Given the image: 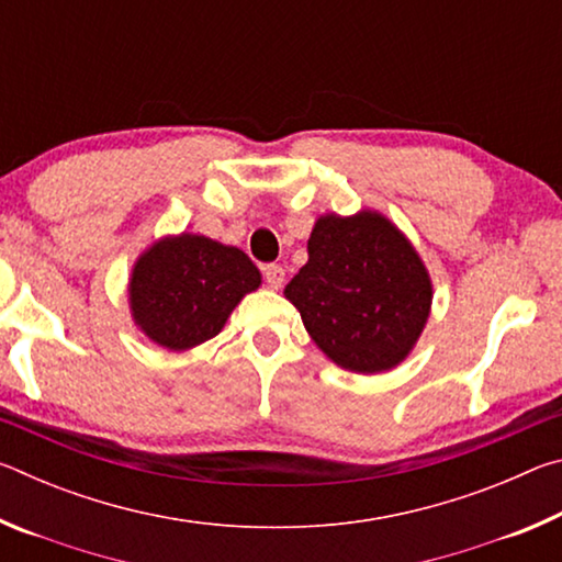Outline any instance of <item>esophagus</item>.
<instances>
[{
	"label": "esophagus",
	"mask_w": 562,
	"mask_h": 562,
	"mask_svg": "<svg viewBox=\"0 0 562 562\" xmlns=\"http://www.w3.org/2000/svg\"><path fill=\"white\" fill-rule=\"evenodd\" d=\"M262 274H265V282L270 284V288H282V282H284V270L280 268V265H265L262 268Z\"/></svg>",
	"instance_id": "34e87169"
}]
</instances>
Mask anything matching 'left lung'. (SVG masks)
Returning a JSON list of instances; mask_svg holds the SVG:
<instances>
[{"mask_svg":"<svg viewBox=\"0 0 562 562\" xmlns=\"http://www.w3.org/2000/svg\"><path fill=\"white\" fill-rule=\"evenodd\" d=\"M310 260L284 297L304 329L341 369L389 372L408 357L431 312V278L414 245L374 211L322 215L307 240Z\"/></svg>","mask_w":562,"mask_h":562,"instance_id":"left-lung-1","label":"left lung"}]
</instances>
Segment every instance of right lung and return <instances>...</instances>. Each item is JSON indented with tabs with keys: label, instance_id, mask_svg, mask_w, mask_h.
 Masks as SVG:
<instances>
[{
	"label": "right lung",
	"instance_id": "right-lung-1",
	"mask_svg": "<svg viewBox=\"0 0 562 562\" xmlns=\"http://www.w3.org/2000/svg\"><path fill=\"white\" fill-rule=\"evenodd\" d=\"M260 282V270L237 247L190 233L164 237L133 265L131 315L158 347L186 351L213 339Z\"/></svg>",
	"mask_w": 562,
	"mask_h": 562
}]
</instances>
